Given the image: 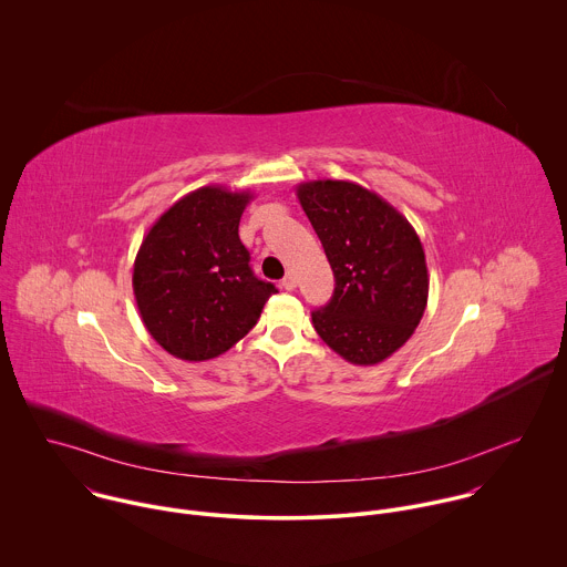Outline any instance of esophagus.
<instances>
[{
	"mask_svg": "<svg viewBox=\"0 0 567 567\" xmlns=\"http://www.w3.org/2000/svg\"><path fill=\"white\" fill-rule=\"evenodd\" d=\"M281 288H284V290H290V292L297 288V277H295V272H288V275L281 279Z\"/></svg>",
	"mask_w": 567,
	"mask_h": 567,
	"instance_id": "1",
	"label": "esophagus"
}]
</instances>
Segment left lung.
Wrapping results in <instances>:
<instances>
[{"instance_id":"obj_1","label":"left lung","mask_w":567,"mask_h":567,"mask_svg":"<svg viewBox=\"0 0 567 567\" xmlns=\"http://www.w3.org/2000/svg\"><path fill=\"white\" fill-rule=\"evenodd\" d=\"M297 197L334 272L330 303L312 312L328 348L354 365H377L417 328L429 272L417 233L374 190L348 181H312Z\"/></svg>"}]
</instances>
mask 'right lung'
<instances>
[{"mask_svg": "<svg viewBox=\"0 0 567 567\" xmlns=\"http://www.w3.org/2000/svg\"><path fill=\"white\" fill-rule=\"evenodd\" d=\"M248 190H190L145 235L134 297L147 332L172 357L199 363L244 339L277 288L250 270L239 239Z\"/></svg>", "mask_w": 567, "mask_h": 567, "instance_id": "right-lung-1", "label": "right lung"}]
</instances>
